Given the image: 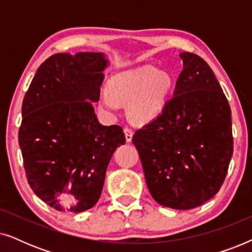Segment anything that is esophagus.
I'll use <instances>...</instances> for the list:
<instances>
[{"instance_id": "esophagus-1", "label": "esophagus", "mask_w": 252, "mask_h": 252, "mask_svg": "<svg viewBox=\"0 0 252 252\" xmlns=\"http://www.w3.org/2000/svg\"><path fill=\"white\" fill-rule=\"evenodd\" d=\"M124 133H125V137H126L127 142H130V141H132V137H133L132 129L128 128V127H125V128H124Z\"/></svg>"}]
</instances>
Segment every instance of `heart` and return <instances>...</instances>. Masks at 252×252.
<instances>
[{
  "mask_svg": "<svg viewBox=\"0 0 252 252\" xmlns=\"http://www.w3.org/2000/svg\"><path fill=\"white\" fill-rule=\"evenodd\" d=\"M173 87L167 72L153 66L125 70L108 81L109 93H103L99 103L109 112H117L120 103L127 102V112L133 122L144 124L159 116Z\"/></svg>",
  "mask_w": 252,
  "mask_h": 252,
  "instance_id": "heart-1",
  "label": "heart"
}]
</instances>
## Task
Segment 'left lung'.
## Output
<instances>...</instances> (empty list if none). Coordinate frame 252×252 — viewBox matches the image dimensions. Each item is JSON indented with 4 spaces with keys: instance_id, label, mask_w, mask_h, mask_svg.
<instances>
[{
    "instance_id": "obj_1",
    "label": "left lung",
    "mask_w": 252,
    "mask_h": 252,
    "mask_svg": "<svg viewBox=\"0 0 252 252\" xmlns=\"http://www.w3.org/2000/svg\"><path fill=\"white\" fill-rule=\"evenodd\" d=\"M173 97L133 136L155 201L189 210L212 198L233 155L230 108L215 73L197 55L181 53Z\"/></svg>"
}]
</instances>
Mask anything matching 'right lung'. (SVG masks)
I'll list each match as a JSON object with an SVG mask.
<instances>
[{"mask_svg": "<svg viewBox=\"0 0 252 252\" xmlns=\"http://www.w3.org/2000/svg\"><path fill=\"white\" fill-rule=\"evenodd\" d=\"M109 62L102 53L55 54L37 68L23 101L18 140L27 181L48 205L79 213L97 203L118 125L103 126L92 102Z\"/></svg>", "mask_w": 252, "mask_h": 252, "instance_id": "right-lung-1", "label": "right lung"}]
</instances>
